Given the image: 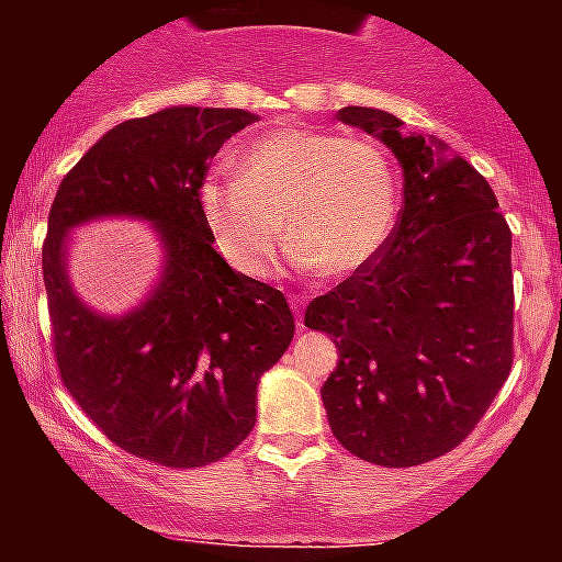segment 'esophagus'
<instances>
[{"mask_svg":"<svg viewBox=\"0 0 562 562\" xmlns=\"http://www.w3.org/2000/svg\"><path fill=\"white\" fill-rule=\"evenodd\" d=\"M290 306L295 312V325H299V330H303V295H290Z\"/></svg>","mask_w":562,"mask_h":562,"instance_id":"esophagus-1","label":"esophagus"}]
</instances>
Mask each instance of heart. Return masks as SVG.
<instances>
[{
  "mask_svg": "<svg viewBox=\"0 0 562 562\" xmlns=\"http://www.w3.org/2000/svg\"><path fill=\"white\" fill-rule=\"evenodd\" d=\"M237 171L203 182L200 205L222 254L248 277L274 272L282 224L301 267L325 277L367 267L396 224V171L367 137L290 124L245 147Z\"/></svg>",
  "mask_w": 562,
  "mask_h": 562,
  "instance_id": "1",
  "label": "heart"
}]
</instances>
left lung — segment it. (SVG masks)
Segmentation results:
<instances>
[{
	"label": "left lung",
	"mask_w": 562,
	"mask_h": 562,
	"mask_svg": "<svg viewBox=\"0 0 562 562\" xmlns=\"http://www.w3.org/2000/svg\"><path fill=\"white\" fill-rule=\"evenodd\" d=\"M338 119L391 147L404 205L375 259L306 306V327L340 353L322 402L351 454L423 465L473 434L513 370V232L486 179L443 142L375 108Z\"/></svg>",
	"instance_id": "obj_1"
}]
</instances>
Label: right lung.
Returning a JSON list of instances; mask_svg holds the SVG:
<instances>
[{"label": "right lung", "instance_id": "1", "mask_svg": "<svg viewBox=\"0 0 562 562\" xmlns=\"http://www.w3.org/2000/svg\"><path fill=\"white\" fill-rule=\"evenodd\" d=\"M240 108H166L113 126L63 177L42 245L57 370L115 447L203 468L256 425V389L295 333L285 295L214 250L200 205L209 160L254 124ZM157 224L165 274L124 318L86 308L67 282V229L89 217Z\"/></svg>", "mask_w": 562, "mask_h": 562}]
</instances>
